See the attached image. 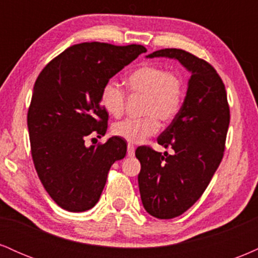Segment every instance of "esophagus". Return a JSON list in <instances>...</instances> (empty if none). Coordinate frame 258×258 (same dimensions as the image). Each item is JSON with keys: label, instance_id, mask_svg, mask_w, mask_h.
Masks as SVG:
<instances>
[{"label": "esophagus", "instance_id": "34e87169", "mask_svg": "<svg viewBox=\"0 0 258 258\" xmlns=\"http://www.w3.org/2000/svg\"><path fill=\"white\" fill-rule=\"evenodd\" d=\"M127 156H130V158H133V156H135V147L131 146V144L127 146Z\"/></svg>", "mask_w": 258, "mask_h": 258}]
</instances>
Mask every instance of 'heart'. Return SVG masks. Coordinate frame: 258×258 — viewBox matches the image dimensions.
<instances>
[{
	"mask_svg": "<svg viewBox=\"0 0 258 258\" xmlns=\"http://www.w3.org/2000/svg\"><path fill=\"white\" fill-rule=\"evenodd\" d=\"M126 85L133 94L144 96L143 119H127L112 126V133L131 144H139L159 131L160 122L173 120L184 98V85L177 73L156 64H142L127 75ZM100 105L112 117L125 111V92L116 82L108 81L100 91Z\"/></svg>",
	"mask_w": 258,
	"mask_h": 258,
	"instance_id": "heart-1",
	"label": "heart"
}]
</instances>
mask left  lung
<instances>
[{
  "instance_id": "left-lung-1",
  "label": "left lung",
  "mask_w": 258,
  "mask_h": 258,
  "mask_svg": "<svg viewBox=\"0 0 258 258\" xmlns=\"http://www.w3.org/2000/svg\"><path fill=\"white\" fill-rule=\"evenodd\" d=\"M178 60L190 73L184 102L158 143L173 154L139 147V193L153 217L170 220L199 200L223 158L229 126L226 87L212 65L177 48L155 51L147 58Z\"/></svg>"
}]
</instances>
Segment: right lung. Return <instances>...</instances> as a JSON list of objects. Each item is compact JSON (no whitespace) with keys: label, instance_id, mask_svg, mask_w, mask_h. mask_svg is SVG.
<instances>
[{"label":"right lung","instance_id":"1","mask_svg":"<svg viewBox=\"0 0 258 258\" xmlns=\"http://www.w3.org/2000/svg\"><path fill=\"white\" fill-rule=\"evenodd\" d=\"M144 52L141 44H74L38 75L28 111L31 155L41 183L61 209H92L111 165L125 158L122 138L91 147L85 141L90 135L100 138L108 128L99 100L103 86Z\"/></svg>","mask_w":258,"mask_h":258}]
</instances>
